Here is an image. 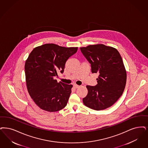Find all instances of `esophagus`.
<instances>
[{
  "instance_id": "esophagus-1",
  "label": "esophagus",
  "mask_w": 148,
  "mask_h": 148,
  "mask_svg": "<svg viewBox=\"0 0 148 148\" xmlns=\"http://www.w3.org/2000/svg\"><path fill=\"white\" fill-rule=\"evenodd\" d=\"M73 86H74V88H75V89H77V88H79L80 87V86L77 85V84H74V85H73Z\"/></svg>"
}]
</instances>
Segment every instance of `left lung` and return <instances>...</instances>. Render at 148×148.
I'll use <instances>...</instances> for the list:
<instances>
[{"label": "left lung", "instance_id": "obj_1", "mask_svg": "<svg viewBox=\"0 0 148 148\" xmlns=\"http://www.w3.org/2000/svg\"><path fill=\"white\" fill-rule=\"evenodd\" d=\"M82 53L91 64V72L99 74L95 86L87 85L88 93L84 104L95 110L112 106L122 95L127 73L118 51L102 44L81 47Z\"/></svg>", "mask_w": 148, "mask_h": 148}]
</instances>
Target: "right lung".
<instances>
[{"label": "right lung", "mask_w": 148, "mask_h": 148, "mask_svg": "<svg viewBox=\"0 0 148 148\" xmlns=\"http://www.w3.org/2000/svg\"><path fill=\"white\" fill-rule=\"evenodd\" d=\"M77 47H64L48 43L35 48L25 65L28 92L42 110L56 112L65 107L71 94L72 85L54 78L64 72L65 64Z\"/></svg>", "instance_id": "obj_1"}]
</instances>
